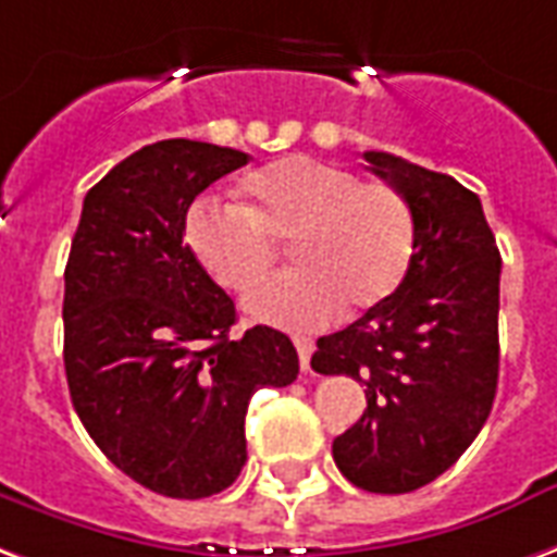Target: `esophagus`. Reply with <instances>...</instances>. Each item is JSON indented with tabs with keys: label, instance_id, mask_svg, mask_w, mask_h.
I'll return each mask as SVG.
<instances>
[{
	"label": "esophagus",
	"instance_id": "1",
	"mask_svg": "<svg viewBox=\"0 0 557 557\" xmlns=\"http://www.w3.org/2000/svg\"><path fill=\"white\" fill-rule=\"evenodd\" d=\"M292 342H295V348H298L300 369L307 372V369H310V357H312V348H315V345H312V339H307V336H295Z\"/></svg>",
	"mask_w": 557,
	"mask_h": 557
}]
</instances>
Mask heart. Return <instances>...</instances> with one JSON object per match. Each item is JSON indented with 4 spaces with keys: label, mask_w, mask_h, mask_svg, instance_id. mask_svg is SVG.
Listing matches in <instances>:
<instances>
[{
    "label": "heart",
    "mask_w": 557,
    "mask_h": 557,
    "mask_svg": "<svg viewBox=\"0 0 557 557\" xmlns=\"http://www.w3.org/2000/svg\"><path fill=\"white\" fill-rule=\"evenodd\" d=\"M238 206L197 200L185 245L209 277L245 295L289 242L298 271L245 300L253 319L315 327L342 310H377L401 289L416 253L413 209L401 191L362 183L339 164L289 156L247 174Z\"/></svg>",
    "instance_id": "b5f03b06"
}]
</instances>
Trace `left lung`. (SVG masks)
Returning a JSON list of instances; mask_svg holds the SVG:
<instances>
[{
  "label": "left lung",
  "instance_id": "1",
  "mask_svg": "<svg viewBox=\"0 0 557 557\" xmlns=\"http://www.w3.org/2000/svg\"><path fill=\"white\" fill-rule=\"evenodd\" d=\"M369 171L413 209L416 253L393 298L321 336L312 369L366 386V410L333 440L354 487L410 493L443 475L484 428L498 383V257L478 195L393 152Z\"/></svg>",
  "mask_w": 557,
  "mask_h": 557
}]
</instances>
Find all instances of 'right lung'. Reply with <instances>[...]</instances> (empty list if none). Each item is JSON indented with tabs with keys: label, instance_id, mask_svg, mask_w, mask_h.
<instances>
[{
	"label": "right lung",
	"instance_id": "add662e5",
	"mask_svg": "<svg viewBox=\"0 0 557 557\" xmlns=\"http://www.w3.org/2000/svg\"><path fill=\"white\" fill-rule=\"evenodd\" d=\"M247 162L188 138L132 152L85 195L64 268L73 407L114 467L171 498L230 487L253 393L298 377L286 333L233 336L236 304L183 242L195 197Z\"/></svg>",
	"mask_w": 557,
	"mask_h": 557
}]
</instances>
